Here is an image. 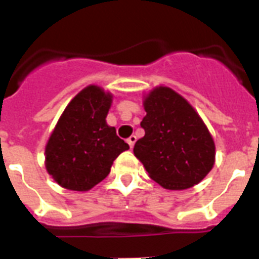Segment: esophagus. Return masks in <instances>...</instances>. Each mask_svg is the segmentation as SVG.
I'll return each mask as SVG.
<instances>
[{"label":"esophagus","instance_id":"34e87169","mask_svg":"<svg viewBox=\"0 0 259 259\" xmlns=\"http://www.w3.org/2000/svg\"><path fill=\"white\" fill-rule=\"evenodd\" d=\"M127 143H128V145H130V148H134L135 143H136V136H130V137H128Z\"/></svg>","mask_w":259,"mask_h":259}]
</instances>
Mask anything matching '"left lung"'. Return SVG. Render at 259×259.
I'll use <instances>...</instances> for the list:
<instances>
[{"instance_id":"obj_1","label":"left lung","mask_w":259,"mask_h":259,"mask_svg":"<svg viewBox=\"0 0 259 259\" xmlns=\"http://www.w3.org/2000/svg\"><path fill=\"white\" fill-rule=\"evenodd\" d=\"M145 136L134 153L149 176L166 189L198 184L214 166L215 145L209 130L188 101L167 87H158L144 101Z\"/></svg>"}]
</instances>
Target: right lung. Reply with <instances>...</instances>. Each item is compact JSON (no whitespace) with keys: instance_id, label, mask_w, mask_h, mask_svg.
Segmentation results:
<instances>
[{"instance_id":"1","label":"right lung","mask_w":259,"mask_h":259,"mask_svg":"<svg viewBox=\"0 0 259 259\" xmlns=\"http://www.w3.org/2000/svg\"><path fill=\"white\" fill-rule=\"evenodd\" d=\"M111 95L84 88L59 118L45 148L47 170L63 188L88 191L106 178L115 158L130 149L106 124Z\"/></svg>"}]
</instances>
